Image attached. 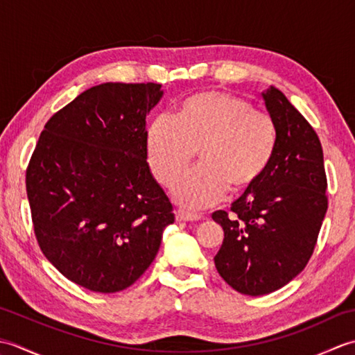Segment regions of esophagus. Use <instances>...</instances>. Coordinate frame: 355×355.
I'll return each instance as SVG.
<instances>
[{
    "mask_svg": "<svg viewBox=\"0 0 355 355\" xmlns=\"http://www.w3.org/2000/svg\"><path fill=\"white\" fill-rule=\"evenodd\" d=\"M175 220L177 221H198V220H201V216L198 214L186 212V210L178 209V210H175Z\"/></svg>",
    "mask_w": 355,
    "mask_h": 355,
    "instance_id": "obj_1",
    "label": "esophagus"
}]
</instances>
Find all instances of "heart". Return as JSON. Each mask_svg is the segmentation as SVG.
Listing matches in <instances>:
<instances>
[{"label": "heart", "instance_id": "heart-1", "mask_svg": "<svg viewBox=\"0 0 355 355\" xmlns=\"http://www.w3.org/2000/svg\"><path fill=\"white\" fill-rule=\"evenodd\" d=\"M277 126L268 112L244 97L209 89L178 103L173 119L160 116L148 128L150 171L171 187L198 153L201 166L173 189L178 202L193 209L214 205L224 193H244L261 182L273 162Z\"/></svg>", "mask_w": 355, "mask_h": 355}]
</instances>
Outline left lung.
Wrapping results in <instances>:
<instances>
[{"label":"left lung","mask_w":355,"mask_h":355,"mask_svg":"<svg viewBox=\"0 0 355 355\" xmlns=\"http://www.w3.org/2000/svg\"><path fill=\"white\" fill-rule=\"evenodd\" d=\"M262 96L277 126L273 162L230 212L212 214L224 230L215 267L232 288L248 296L282 288L306 267L328 209L318 134L277 88Z\"/></svg>","instance_id":"obj_1"}]
</instances>
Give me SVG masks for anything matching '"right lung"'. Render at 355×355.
<instances>
[{
    "label": "right lung",
    "mask_w": 355,
    "mask_h": 355,
    "mask_svg": "<svg viewBox=\"0 0 355 355\" xmlns=\"http://www.w3.org/2000/svg\"><path fill=\"white\" fill-rule=\"evenodd\" d=\"M162 84L107 82L55 112L26 171L37 244L71 282L116 293L145 273L173 223L146 162Z\"/></svg>",
    "instance_id": "1"
}]
</instances>
